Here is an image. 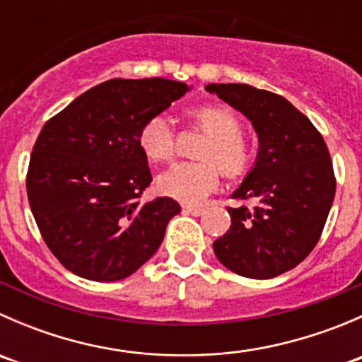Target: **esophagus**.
<instances>
[{
  "label": "esophagus",
  "mask_w": 362,
  "mask_h": 362,
  "mask_svg": "<svg viewBox=\"0 0 362 362\" xmlns=\"http://www.w3.org/2000/svg\"><path fill=\"white\" fill-rule=\"evenodd\" d=\"M184 211H185V214L194 215V217H198V215H203L204 208H202V206H192V204H185Z\"/></svg>",
  "instance_id": "esophagus-1"
}]
</instances>
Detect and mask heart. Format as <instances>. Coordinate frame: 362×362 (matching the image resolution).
Returning a JSON list of instances; mask_svg holds the SVG:
<instances>
[{"label": "heart", "mask_w": 362, "mask_h": 362, "mask_svg": "<svg viewBox=\"0 0 362 362\" xmlns=\"http://www.w3.org/2000/svg\"><path fill=\"white\" fill-rule=\"evenodd\" d=\"M198 129L206 134L196 158L202 163L175 164L158 178L159 191L182 203H202L217 189L221 173L229 180L243 178L254 164V151L243 138L242 120L231 108L202 105L187 112ZM138 145L152 163H168L177 152V136L163 115L141 126Z\"/></svg>", "instance_id": "1"}]
</instances>
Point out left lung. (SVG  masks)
I'll return each instance as SVG.
<instances>
[{
	"label": "left lung",
	"mask_w": 362,
	"mask_h": 362,
	"mask_svg": "<svg viewBox=\"0 0 362 362\" xmlns=\"http://www.w3.org/2000/svg\"><path fill=\"white\" fill-rule=\"evenodd\" d=\"M206 90L250 119L259 136L255 166L233 192L231 226L214 242L218 261L249 279L296 268L319 242L337 191L322 134L286 98L247 83H210Z\"/></svg>",
	"instance_id": "8db88e82"
}]
</instances>
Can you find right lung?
<instances>
[{
	"label": "right lung",
	"instance_id": "obj_1",
	"mask_svg": "<svg viewBox=\"0 0 362 362\" xmlns=\"http://www.w3.org/2000/svg\"><path fill=\"white\" fill-rule=\"evenodd\" d=\"M189 90L168 78H113L68 105L40 131L25 189L43 242L75 275L115 282L163 243L175 199L141 203L152 175L138 145L151 117Z\"/></svg>",
	"mask_w": 362,
	"mask_h": 362
}]
</instances>
